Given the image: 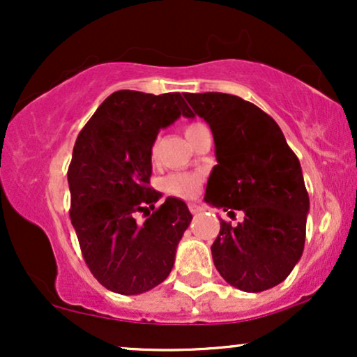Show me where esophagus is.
Instances as JSON below:
<instances>
[{
    "label": "esophagus",
    "mask_w": 357,
    "mask_h": 357,
    "mask_svg": "<svg viewBox=\"0 0 357 357\" xmlns=\"http://www.w3.org/2000/svg\"><path fill=\"white\" fill-rule=\"evenodd\" d=\"M188 208H190V211L192 213V215H198V213L202 211L199 204H196V203H190V204H188Z\"/></svg>",
    "instance_id": "1"
}]
</instances>
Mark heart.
I'll use <instances>...</instances> for the list:
<instances>
[{"label":"heart","instance_id":"obj_1","mask_svg":"<svg viewBox=\"0 0 357 357\" xmlns=\"http://www.w3.org/2000/svg\"><path fill=\"white\" fill-rule=\"evenodd\" d=\"M206 129V126L202 124V122H191L184 127V134H186L188 141H192L196 136H198L202 130ZM155 153H158V146L153 144L151 147V159L155 161ZM199 184H202V176L195 173H173L167 174L165 179H162L161 188L166 195L174 196V198L181 199H191L198 195Z\"/></svg>","mask_w":357,"mask_h":357}]
</instances>
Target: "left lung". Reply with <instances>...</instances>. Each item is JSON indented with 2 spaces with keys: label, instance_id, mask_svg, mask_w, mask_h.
<instances>
[{
  "label": "left lung",
  "instance_id": "left-lung-1",
  "mask_svg": "<svg viewBox=\"0 0 357 357\" xmlns=\"http://www.w3.org/2000/svg\"><path fill=\"white\" fill-rule=\"evenodd\" d=\"M192 116L211 127L218 165L204 202L243 213L236 227L221 220L213 261L228 284L264 292L284 282L301 260L309 213L302 167L280 127L255 104L220 92L184 93Z\"/></svg>",
  "mask_w": 357,
  "mask_h": 357
}]
</instances>
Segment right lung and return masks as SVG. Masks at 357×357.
Returning a JSON list of instances; mask_svg holds the SVG:
<instances>
[{
	"label": "right lung",
	"mask_w": 357,
	"mask_h": 357,
	"mask_svg": "<svg viewBox=\"0 0 357 357\" xmlns=\"http://www.w3.org/2000/svg\"><path fill=\"white\" fill-rule=\"evenodd\" d=\"M192 117L179 92L117 90L80 130L68 166L70 220L82 257L105 289L137 296L165 282L191 223L181 199L151 188V147L159 129ZM137 212L146 220L136 222Z\"/></svg>",
	"instance_id": "obj_1"
}]
</instances>
